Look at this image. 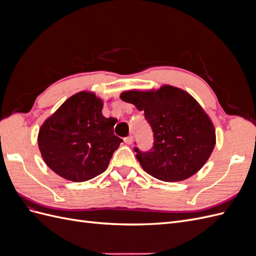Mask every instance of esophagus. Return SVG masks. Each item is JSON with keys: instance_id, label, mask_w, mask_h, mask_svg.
<instances>
[{"instance_id": "esophagus-1", "label": "esophagus", "mask_w": 256, "mask_h": 256, "mask_svg": "<svg viewBox=\"0 0 256 256\" xmlns=\"http://www.w3.org/2000/svg\"><path fill=\"white\" fill-rule=\"evenodd\" d=\"M132 140H134L132 136H128L124 138V142H125L126 144H131V143H132Z\"/></svg>"}]
</instances>
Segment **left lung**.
<instances>
[{
    "label": "left lung",
    "instance_id": "1",
    "mask_svg": "<svg viewBox=\"0 0 256 256\" xmlns=\"http://www.w3.org/2000/svg\"><path fill=\"white\" fill-rule=\"evenodd\" d=\"M150 125L152 147L136 157L146 173L164 182H180L196 174L210 156L216 131L208 115L184 90L164 85L156 92H122Z\"/></svg>",
    "mask_w": 256,
    "mask_h": 256
}]
</instances>
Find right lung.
I'll return each mask as SVG.
<instances>
[{
	"instance_id": "right-lung-1",
	"label": "right lung",
	"mask_w": 256,
	"mask_h": 256,
	"mask_svg": "<svg viewBox=\"0 0 256 256\" xmlns=\"http://www.w3.org/2000/svg\"><path fill=\"white\" fill-rule=\"evenodd\" d=\"M102 110V99L80 92L42 124L38 146L53 172L68 180L85 182L106 171L122 140L114 134L115 120L104 118Z\"/></svg>"
}]
</instances>
